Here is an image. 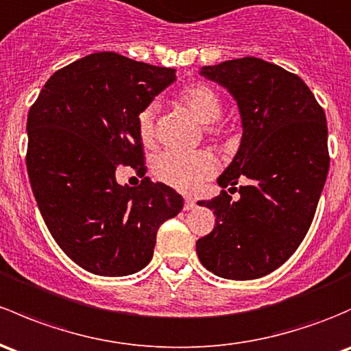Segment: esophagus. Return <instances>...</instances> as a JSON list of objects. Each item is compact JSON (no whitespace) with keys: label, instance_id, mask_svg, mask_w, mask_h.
<instances>
[{"label":"esophagus","instance_id":"esophagus-1","mask_svg":"<svg viewBox=\"0 0 351 351\" xmlns=\"http://www.w3.org/2000/svg\"><path fill=\"white\" fill-rule=\"evenodd\" d=\"M195 200H191V198H185V205H183V208L185 210H191V208H195Z\"/></svg>","mask_w":351,"mask_h":351}]
</instances>
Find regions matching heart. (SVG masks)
I'll return each instance as SVG.
<instances>
[{
  "label": "heart",
  "instance_id": "b5f03b06",
  "mask_svg": "<svg viewBox=\"0 0 351 351\" xmlns=\"http://www.w3.org/2000/svg\"><path fill=\"white\" fill-rule=\"evenodd\" d=\"M178 102L204 124L217 123L223 112L222 99L206 84H191L185 87L178 94ZM156 106L147 104L136 117L139 139L145 146H151L156 139ZM153 173L160 182L175 190L195 193L217 173V160L208 151L185 153L166 149L153 160Z\"/></svg>",
  "mask_w": 351,
  "mask_h": 351
}]
</instances>
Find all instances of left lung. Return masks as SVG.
<instances>
[{
  "label": "left lung",
  "instance_id": "1",
  "mask_svg": "<svg viewBox=\"0 0 351 351\" xmlns=\"http://www.w3.org/2000/svg\"><path fill=\"white\" fill-rule=\"evenodd\" d=\"M200 73L234 95L243 134L219 178L241 198L232 201L222 190L198 202L213 210L217 222L197 241V254L220 278H263L296 252L315 219L330 168L326 116L296 73L263 58L206 65Z\"/></svg>",
  "mask_w": 351,
  "mask_h": 351
}]
</instances>
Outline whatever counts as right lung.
I'll list each match as a JSON object with an SVG mask.
<instances>
[{
  "instance_id": "right-lung-1",
  "label": "right lung",
  "mask_w": 351,
  "mask_h": 351,
  "mask_svg": "<svg viewBox=\"0 0 351 351\" xmlns=\"http://www.w3.org/2000/svg\"><path fill=\"white\" fill-rule=\"evenodd\" d=\"M175 77V69L97 51L57 70L29 108L27 168L36 205L58 247L92 274L141 271L160 225L183 208L173 188L145 178L136 124ZM119 164L143 176L138 187L115 182Z\"/></svg>"
}]
</instances>
